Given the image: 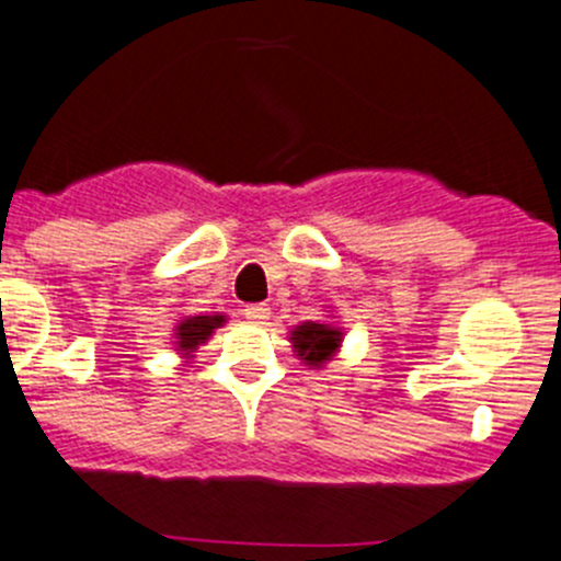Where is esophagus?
I'll return each mask as SVG.
<instances>
[{
  "label": "esophagus",
  "mask_w": 561,
  "mask_h": 561,
  "mask_svg": "<svg viewBox=\"0 0 561 561\" xmlns=\"http://www.w3.org/2000/svg\"><path fill=\"white\" fill-rule=\"evenodd\" d=\"M243 318L252 320V323H265V320L271 318V309L265 307V304H249V307L243 309Z\"/></svg>",
  "instance_id": "1"
}]
</instances>
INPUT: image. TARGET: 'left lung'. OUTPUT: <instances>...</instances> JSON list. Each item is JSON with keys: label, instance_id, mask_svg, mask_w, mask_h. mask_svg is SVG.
Listing matches in <instances>:
<instances>
[{"label": "left lung", "instance_id": "left-lung-1", "mask_svg": "<svg viewBox=\"0 0 561 561\" xmlns=\"http://www.w3.org/2000/svg\"><path fill=\"white\" fill-rule=\"evenodd\" d=\"M293 342H296V351L304 362L320 367L340 347L342 331L331 329L325 323H304L293 331Z\"/></svg>", "mask_w": 561, "mask_h": 561}]
</instances>
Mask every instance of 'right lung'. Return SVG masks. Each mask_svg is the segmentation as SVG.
Here are the masks:
<instances>
[{
	"label": "right lung",
	"instance_id": "1",
	"mask_svg": "<svg viewBox=\"0 0 561 561\" xmlns=\"http://www.w3.org/2000/svg\"><path fill=\"white\" fill-rule=\"evenodd\" d=\"M225 323V314H197V318H186L183 323H178V351L192 353L194 347L203 345L210 334H214L216 325Z\"/></svg>",
	"mask_w": 561,
	"mask_h": 561
}]
</instances>
